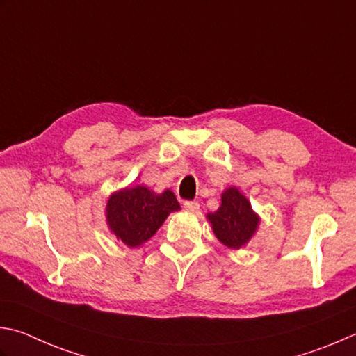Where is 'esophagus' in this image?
Returning <instances> with one entry per match:
<instances>
[{
	"mask_svg": "<svg viewBox=\"0 0 356 356\" xmlns=\"http://www.w3.org/2000/svg\"><path fill=\"white\" fill-rule=\"evenodd\" d=\"M199 207H200L199 202H196V200H185L184 202V208L188 211H197Z\"/></svg>",
	"mask_w": 356,
	"mask_h": 356,
	"instance_id": "obj_1",
	"label": "esophagus"
}]
</instances>
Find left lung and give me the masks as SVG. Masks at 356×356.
I'll return each instance as SVG.
<instances>
[{
    "label": "left lung",
    "mask_w": 356,
    "mask_h": 356,
    "mask_svg": "<svg viewBox=\"0 0 356 356\" xmlns=\"http://www.w3.org/2000/svg\"><path fill=\"white\" fill-rule=\"evenodd\" d=\"M213 232L228 248L238 250L253 238L259 216H257L250 200L236 186H229L222 193V204L218 211L208 213Z\"/></svg>",
    "instance_id": "left-lung-1"
}]
</instances>
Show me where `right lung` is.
<instances>
[{
  "label": "right lung",
  "instance_id": "1",
  "mask_svg": "<svg viewBox=\"0 0 356 356\" xmlns=\"http://www.w3.org/2000/svg\"><path fill=\"white\" fill-rule=\"evenodd\" d=\"M177 210L180 205L171 190L157 194L143 185H136L111 194L106 222L118 241L136 248L149 241L165 219Z\"/></svg>",
  "mask_w": 356,
  "mask_h": 356
}]
</instances>
